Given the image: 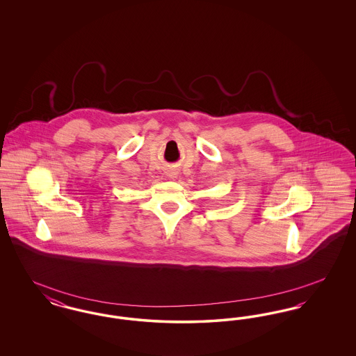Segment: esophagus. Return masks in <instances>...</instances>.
<instances>
[{"label": "esophagus", "mask_w": 356, "mask_h": 356, "mask_svg": "<svg viewBox=\"0 0 356 356\" xmlns=\"http://www.w3.org/2000/svg\"><path fill=\"white\" fill-rule=\"evenodd\" d=\"M177 173H179V172L176 170H170L167 172V176L170 177V180H175V179L177 177Z\"/></svg>", "instance_id": "esophagus-1"}]
</instances>
